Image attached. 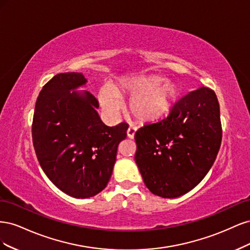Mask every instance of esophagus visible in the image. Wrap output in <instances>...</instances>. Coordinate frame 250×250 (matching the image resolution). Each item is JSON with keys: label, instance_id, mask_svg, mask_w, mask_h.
Wrapping results in <instances>:
<instances>
[{"label": "esophagus", "instance_id": "34e87169", "mask_svg": "<svg viewBox=\"0 0 250 250\" xmlns=\"http://www.w3.org/2000/svg\"><path fill=\"white\" fill-rule=\"evenodd\" d=\"M135 128H133V127H129L127 129V137H128V139H130V140H133L134 139V135H135Z\"/></svg>", "mask_w": 250, "mask_h": 250}]
</instances>
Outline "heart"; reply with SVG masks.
I'll return each instance as SVG.
<instances>
[{
	"label": "heart",
	"mask_w": 250,
	"mask_h": 250,
	"mask_svg": "<svg viewBox=\"0 0 250 250\" xmlns=\"http://www.w3.org/2000/svg\"><path fill=\"white\" fill-rule=\"evenodd\" d=\"M154 75L120 79L113 88L103 86L99 98L109 113L121 108L120 98H130L129 111L141 123H155L168 117L178 104L183 89L178 83Z\"/></svg>",
	"instance_id": "heart-1"
}]
</instances>
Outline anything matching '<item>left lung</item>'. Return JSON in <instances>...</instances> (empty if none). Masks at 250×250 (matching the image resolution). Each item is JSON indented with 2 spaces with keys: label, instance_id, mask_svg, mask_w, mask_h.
Returning <instances> with one entry per match:
<instances>
[{
  "label": "left lung",
  "instance_id": "8db88e82",
  "mask_svg": "<svg viewBox=\"0 0 250 250\" xmlns=\"http://www.w3.org/2000/svg\"><path fill=\"white\" fill-rule=\"evenodd\" d=\"M137 163L151 193L176 198L197 186L217 157L222 139L214 90L202 86L181 99L168 118L134 135Z\"/></svg>",
  "mask_w": 250,
  "mask_h": 250
}]
</instances>
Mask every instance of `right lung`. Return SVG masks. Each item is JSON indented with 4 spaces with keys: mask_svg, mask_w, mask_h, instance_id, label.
<instances>
[{
    "mask_svg": "<svg viewBox=\"0 0 250 250\" xmlns=\"http://www.w3.org/2000/svg\"><path fill=\"white\" fill-rule=\"evenodd\" d=\"M81 73H62L40 93L35 104L32 139L41 167L60 191L89 198L107 186L119 144L128 125L109 127L98 113L96 98L86 90Z\"/></svg>",
    "mask_w": 250,
    "mask_h": 250,
    "instance_id": "1",
    "label": "right lung"
}]
</instances>
